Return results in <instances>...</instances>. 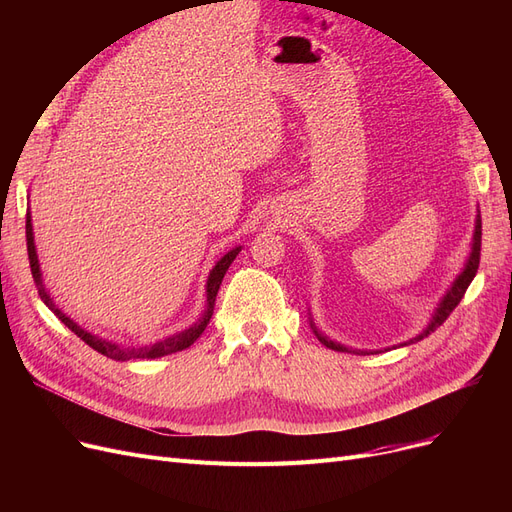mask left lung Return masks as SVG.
<instances>
[{
    "label": "left lung",
    "mask_w": 512,
    "mask_h": 512,
    "mask_svg": "<svg viewBox=\"0 0 512 512\" xmlns=\"http://www.w3.org/2000/svg\"><path fill=\"white\" fill-rule=\"evenodd\" d=\"M480 235H483V228H480V215H476L474 239H472V252H470V256H468V260H466V267H463V271L457 275V280L453 282V286L446 290V294L442 297V301H440V303H438V307H436V312H433V316H431V320H429V324H427V329H425L421 335L412 337L410 342H404L401 346H408V344H414V342H421L423 337H427L429 333L436 331V329L440 327V324H442L448 316H451L453 309L459 305V301L463 299V294H466V290H468L470 282L474 280V275H476V271H478V262H480ZM309 324H312V329H314L316 337L320 339V344H324L327 348L337 350V352H356V354H367V350H352V348H346V346H342V344L333 342V339H329L327 335L320 333V331L316 329V324H314L312 320H309ZM374 352H378V350H374Z\"/></svg>",
    "instance_id": "1"
}]
</instances>
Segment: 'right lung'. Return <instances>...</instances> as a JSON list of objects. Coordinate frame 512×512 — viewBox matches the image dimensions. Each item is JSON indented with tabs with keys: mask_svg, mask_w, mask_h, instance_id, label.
Listing matches in <instances>:
<instances>
[{
	"mask_svg": "<svg viewBox=\"0 0 512 512\" xmlns=\"http://www.w3.org/2000/svg\"><path fill=\"white\" fill-rule=\"evenodd\" d=\"M25 237H27V256H29V267H32V275H34V282H36V288H38V294L40 299L44 301V305L51 309V312L66 324V327L76 335L81 337L83 342L94 348L96 352L108 356V359L113 361H132V359H158V356H166V354H173V352H179V350H185L190 348L196 339L203 335V331L207 329V324L213 316V307H215V297H218V290H220V284L224 280V275L228 271V267L232 265V260L237 258V254L241 252V247H235V250H230L228 254H224L218 262H215V267L211 269L209 273V280H207V305H205V312L203 316H200L190 329H185L181 333H175L170 335L166 339H160V342L156 344H149V346H121V344H115V342H108V339H102L94 333L85 331L81 324H76L70 316H66L61 309L55 305V301L51 299V294L46 292L44 284H42V273H40V262H38V254H36V243H34V228H32V215L27 213V222H25Z\"/></svg>",
	"mask_w": 512,
	"mask_h": 512,
	"instance_id": "obj_1",
	"label": "right lung"
}]
</instances>
